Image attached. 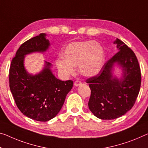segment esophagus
<instances>
[{
	"instance_id": "esophagus-1",
	"label": "esophagus",
	"mask_w": 148,
	"mask_h": 148,
	"mask_svg": "<svg viewBox=\"0 0 148 148\" xmlns=\"http://www.w3.org/2000/svg\"><path fill=\"white\" fill-rule=\"evenodd\" d=\"M81 84H82V83H81V81H79V80H77V81H75V83H74V85H75V86H76V87H77V86L81 85Z\"/></svg>"
}]
</instances>
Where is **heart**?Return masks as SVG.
Segmentation results:
<instances>
[{
  "instance_id": "1",
  "label": "heart",
  "mask_w": 148,
  "mask_h": 148,
  "mask_svg": "<svg viewBox=\"0 0 148 148\" xmlns=\"http://www.w3.org/2000/svg\"><path fill=\"white\" fill-rule=\"evenodd\" d=\"M63 60L56 65L59 71L66 75L74 73L73 67L85 77H92L100 71L104 63V49L97 42L79 41L69 44L61 55Z\"/></svg>"
}]
</instances>
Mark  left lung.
Wrapping results in <instances>:
<instances>
[{
  "instance_id": "obj_1",
  "label": "left lung",
  "mask_w": 148,
  "mask_h": 148,
  "mask_svg": "<svg viewBox=\"0 0 148 148\" xmlns=\"http://www.w3.org/2000/svg\"><path fill=\"white\" fill-rule=\"evenodd\" d=\"M114 44L119 51L104 63L99 73L86 80L91 91L88 108L95 116L103 120L117 119L130 110L139 94L142 81L134 52L119 39ZM115 62L123 69V79L120 80L112 75Z\"/></svg>"
}]
</instances>
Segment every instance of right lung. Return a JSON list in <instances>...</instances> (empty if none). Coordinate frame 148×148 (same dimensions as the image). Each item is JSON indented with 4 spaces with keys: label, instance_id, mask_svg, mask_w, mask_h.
I'll return each instance as SVG.
<instances>
[{
    "label": "right lung",
    "instance_id": "right-lung-1",
    "mask_svg": "<svg viewBox=\"0 0 148 148\" xmlns=\"http://www.w3.org/2000/svg\"><path fill=\"white\" fill-rule=\"evenodd\" d=\"M45 36L40 34L20 45L9 70V86L17 107L27 117L40 122L48 121L58 114L73 85L71 80L57 79L50 69L51 64L47 61L43 71L36 75L24 69V55L48 49L49 42Z\"/></svg>",
    "mask_w": 148,
    "mask_h": 148
}]
</instances>
